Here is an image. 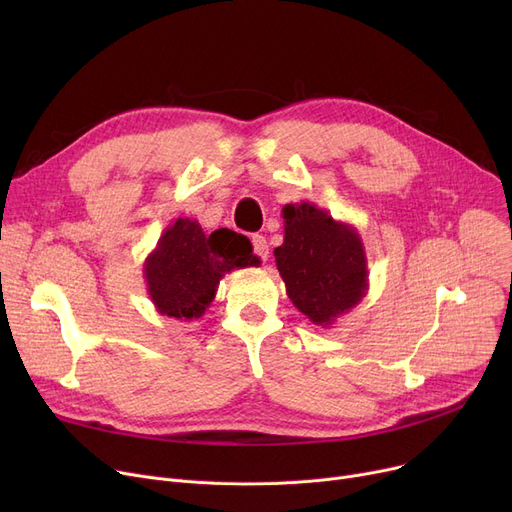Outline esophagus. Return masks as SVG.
Segmentation results:
<instances>
[{
	"label": "esophagus",
	"mask_w": 512,
	"mask_h": 512,
	"mask_svg": "<svg viewBox=\"0 0 512 512\" xmlns=\"http://www.w3.org/2000/svg\"><path fill=\"white\" fill-rule=\"evenodd\" d=\"M253 249L261 261H267V257H270V247H267V240L263 236H253Z\"/></svg>",
	"instance_id": "34e87169"
}]
</instances>
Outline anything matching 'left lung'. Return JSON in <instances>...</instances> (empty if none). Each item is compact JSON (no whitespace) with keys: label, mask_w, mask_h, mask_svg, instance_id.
Instances as JSON below:
<instances>
[{"label":"left lung","mask_w":512,"mask_h":512,"mask_svg":"<svg viewBox=\"0 0 512 512\" xmlns=\"http://www.w3.org/2000/svg\"><path fill=\"white\" fill-rule=\"evenodd\" d=\"M282 218L284 242L274 257L288 299L311 324L330 328L369 290L361 234L309 201L286 205Z\"/></svg>","instance_id":"obj_1"}]
</instances>
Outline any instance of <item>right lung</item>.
<instances>
[{
	"label": "right lung",
	"mask_w": 512,
	"mask_h": 512,
	"mask_svg": "<svg viewBox=\"0 0 512 512\" xmlns=\"http://www.w3.org/2000/svg\"><path fill=\"white\" fill-rule=\"evenodd\" d=\"M259 263L247 236L228 228L205 234L197 220L178 218L147 255L143 276L159 315L193 321L209 309L228 272Z\"/></svg>",
	"instance_id": "right-lung-1"
}]
</instances>
